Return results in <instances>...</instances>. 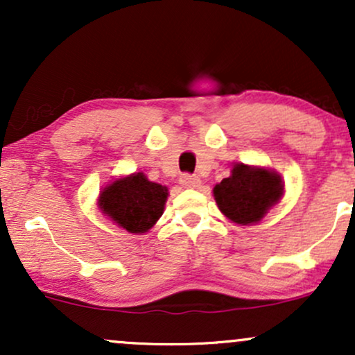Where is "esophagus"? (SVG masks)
<instances>
[{"mask_svg":"<svg viewBox=\"0 0 355 355\" xmlns=\"http://www.w3.org/2000/svg\"><path fill=\"white\" fill-rule=\"evenodd\" d=\"M180 183L185 189H198L200 187V178L193 177V175H182Z\"/></svg>","mask_w":355,"mask_h":355,"instance_id":"34e87169","label":"esophagus"}]
</instances>
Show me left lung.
<instances>
[{
  "label": "left lung",
  "mask_w": 355,
  "mask_h": 355,
  "mask_svg": "<svg viewBox=\"0 0 355 355\" xmlns=\"http://www.w3.org/2000/svg\"><path fill=\"white\" fill-rule=\"evenodd\" d=\"M282 177L267 166L235 164L230 177L214 187L218 210L237 225H255L282 200Z\"/></svg>",
  "instance_id": "obj_1"
}]
</instances>
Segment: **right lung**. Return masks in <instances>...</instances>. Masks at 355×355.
I'll list each match as a JSON object with an SVG mask.
<instances>
[{
    "label": "right lung",
    "instance_id": "add662e5",
    "mask_svg": "<svg viewBox=\"0 0 355 355\" xmlns=\"http://www.w3.org/2000/svg\"><path fill=\"white\" fill-rule=\"evenodd\" d=\"M168 189L150 182L141 172L115 178L100 190L101 214L130 234H146L165 210Z\"/></svg>",
    "mask_w": 355,
    "mask_h": 355
}]
</instances>
